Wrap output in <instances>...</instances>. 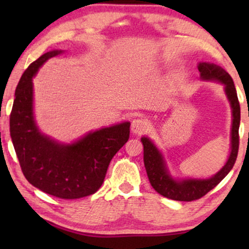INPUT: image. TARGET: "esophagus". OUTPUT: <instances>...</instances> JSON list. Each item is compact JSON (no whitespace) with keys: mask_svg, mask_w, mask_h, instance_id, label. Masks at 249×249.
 <instances>
[{"mask_svg":"<svg viewBox=\"0 0 249 249\" xmlns=\"http://www.w3.org/2000/svg\"><path fill=\"white\" fill-rule=\"evenodd\" d=\"M149 122L144 118H137L131 122V132L132 134H141V132H144L148 129Z\"/></svg>","mask_w":249,"mask_h":249,"instance_id":"esophagus-1","label":"esophagus"}]
</instances>
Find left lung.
<instances>
[{"label": "left lung", "instance_id": "obj_1", "mask_svg": "<svg viewBox=\"0 0 249 249\" xmlns=\"http://www.w3.org/2000/svg\"><path fill=\"white\" fill-rule=\"evenodd\" d=\"M198 71L200 79L204 81H216L224 86L232 113V124L230 132V154L226 164L211 178H176L169 171L166 161L162 152L148 137L141 138L144 146V164L149 182L160 195L180 202H192L206 195L217 183L222 181L224 177L230 172L237 160L239 148V124L240 105L232 78L223 68L210 62H199Z\"/></svg>", "mask_w": 249, "mask_h": 249}]
</instances>
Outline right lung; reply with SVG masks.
<instances>
[{
	"label": "right lung",
	"mask_w": 249,
	"mask_h": 249,
	"mask_svg": "<svg viewBox=\"0 0 249 249\" xmlns=\"http://www.w3.org/2000/svg\"><path fill=\"white\" fill-rule=\"evenodd\" d=\"M63 50L50 51L30 64L16 88L10 135L26 179L34 187L62 199L96 193L108 164L129 139L130 122L89 131L70 144L40 132L34 114L33 78L39 68Z\"/></svg>",
	"instance_id": "obj_1"
}]
</instances>
